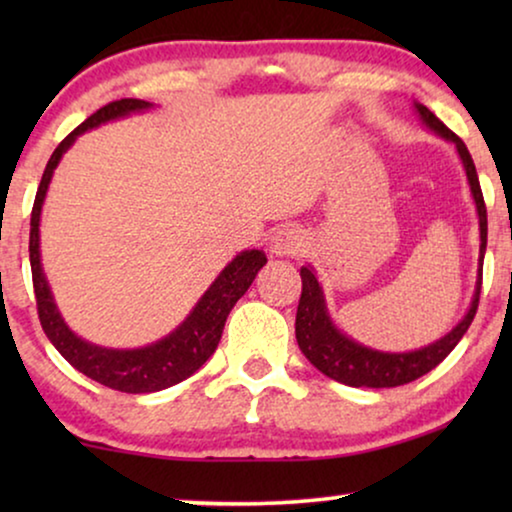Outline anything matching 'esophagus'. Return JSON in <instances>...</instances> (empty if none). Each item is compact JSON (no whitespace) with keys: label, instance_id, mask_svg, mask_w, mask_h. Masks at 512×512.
Wrapping results in <instances>:
<instances>
[{"label":"esophagus","instance_id":"esophagus-1","mask_svg":"<svg viewBox=\"0 0 512 512\" xmlns=\"http://www.w3.org/2000/svg\"><path fill=\"white\" fill-rule=\"evenodd\" d=\"M307 237L303 230L296 226H284L272 233L270 237V251L275 256H298L300 251H305Z\"/></svg>","mask_w":512,"mask_h":512}]
</instances>
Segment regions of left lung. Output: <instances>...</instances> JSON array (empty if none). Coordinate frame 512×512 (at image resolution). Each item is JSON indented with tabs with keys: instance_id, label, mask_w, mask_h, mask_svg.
I'll return each mask as SVG.
<instances>
[{
	"instance_id": "1",
	"label": "left lung",
	"mask_w": 512,
	"mask_h": 512,
	"mask_svg": "<svg viewBox=\"0 0 512 512\" xmlns=\"http://www.w3.org/2000/svg\"><path fill=\"white\" fill-rule=\"evenodd\" d=\"M415 104V111L422 118V123L445 142H452L457 149L461 165L466 170L468 186H471V195L475 202V212H478L480 223V258H478V282H475V293L471 300V307L464 314V319L445 333L443 338L424 345L412 352H380V349L361 345L359 340L349 338L342 333L338 326L333 324L331 314H328L324 291L317 275H314L312 265H303L300 268V279H303V293H300V303L296 312V340L300 352L305 359L312 363L314 368L321 370L326 377L335 382L347 384V387H370V389H387V387H401L417 377H422L438 366L471 326L478 310L480 300V286H482V261H485L487 251V207L482 200L478 172H475L473 158L468 153L466 144L440 121V118L424 107V104Z\"/></svg>"
}]
</instances>
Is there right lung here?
<instances>
[{
	"label": "right lung",
	"mask_w": 512,
	"mask_h": 512,
	"mask_svg": "<svg viewBox=\"0 0 512 512\" xmlns=\"http://www.w3.org/2000/svg\"><path fill=\"white\" fill-rule=\"evenodd\" d=\"M153 107L151 102L125 97V100L109 102L107 107L97 109L93 116H88L79 128L62 139L58 149L53 151L48 160L44 177H41L37 198L32 207L30 221V265H32V284L34 296H37L39 321L44 328L46 338L53 342V347L72 363V366L90 380L104 384V387L125 391V394H151L179 384L186 377H191L209 356L214 354L219 345L223 326L233 305L240 300L254 282L258 270L268 263V258L261 249H244L219 272V277L209 284V289L202 293V298L195 303L191 314L167 333L165 338L146 347L137 349H114L102 347L95 342L83 340L72 328L65 324L62 314L55 305L53 291L48 286V279L41 268V249H39V223L41 207H44L48 184H51L55 167L69 151V146L76 142L86 130H93L97 125L125 118L130 114H142Z\"/></svg>",
	"instance_id": "obj_1"
}]
</instances>
